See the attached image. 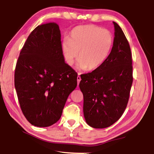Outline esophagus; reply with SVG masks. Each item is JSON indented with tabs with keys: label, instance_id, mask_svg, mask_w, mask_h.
Segmentation results:
<instances>
[{
	"label": "esophagus",
	"instance_id": "esophagus-1",
	"mask_svg": "<svg viewBox=\"0 0 154 154\" xmlns=\"http://www.w3.org/2000/svg\"><path fill=\"white\" fill-rule=\"evenodd\" d=\"M79 75H80V73H78V76H77V83H78V85L79 84V82H80V81H81V77L79 76Z\"/></svg>",
	"mask_w": 154,
	"mask_h": 154
}]
</instances>
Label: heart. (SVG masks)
Masks as SVG:
<instances>
[{"label": "heart", "instance_id": "b5f03b06", "mask_svg": "<svg viewBox=\"0 0 154 154\" xmlns=\"http://www.w3.org/2000/svg\"><path fill=\"white\" fill-rule=\"evenodd\" d=\"M113 45V36L107 29L94 25L75 27L70 33L69 39L62 42L65 60L72 64L78 56V66L89 71L97 69L107 59Z\"/></svg>", "mask_w": 154, "mask_h": 154}]
</instances>
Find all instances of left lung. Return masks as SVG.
<instances>
[{"label": "left lung", "instance_id": "obj_1", "mask_svg": "<svg viewBox=\"0 0 154 154\" xmlns=\"http://www.w3.org/2000/svg\"><path fill=\"white\" fill-rule=\"evenodd\" d=\"M115 37L106 61L91 72L81 75L83 115L94 128H105L121 118L129 100L132 77V54L122 28L113 22Z\"/></svg>", "mask_w": 154, "mask_h": 154}]
</instances>
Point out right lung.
<instances>
[{"mask_svg":"<svg viewBox=\"0 0 154 154\" xmlns=\"http://www.w3.org/2000/svg\"><path fill=\"white\" fill-rule=\"evenodd\" d=\"M77 73L64 62L61 34L56 23L38 26L20 53L14 82L20 108L30 123L50 126L62 116L77 85Z\"/></svg>","mask_w":154,"mask_h":154,"instance_id":"right-lung-1","label":"right lung"}]
</instances>
